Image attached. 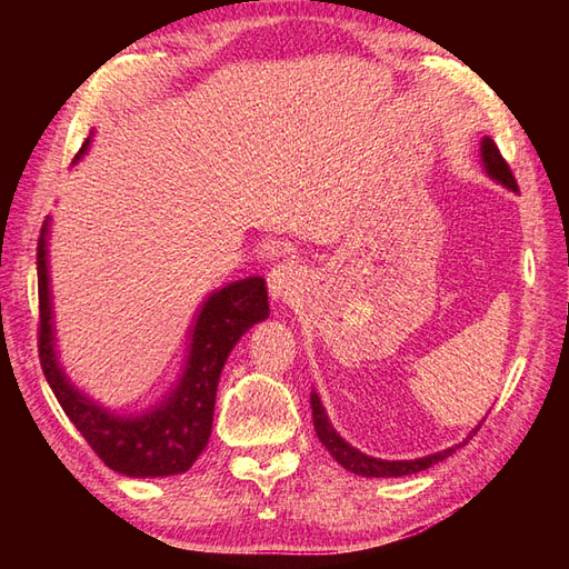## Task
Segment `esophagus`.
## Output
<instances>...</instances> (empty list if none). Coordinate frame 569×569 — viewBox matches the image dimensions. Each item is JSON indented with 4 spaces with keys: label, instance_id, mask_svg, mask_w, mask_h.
Returning a JSON list of instances; mask_svg holds the SVG:
<instances>
[{
    "label": "esophagus",
    "instance_id": "obj_1",
    "mask_svg": "<svg viewBox=\"0 0 569 569\" xmlns=\"http://www.w3.org/2000/svg\"><path fill=\"white\" fill-rule=\"evenodd\" d=\"M303 286V266L293 259H283L278 261L271 273H269V293L271 298H291L300 291Z\"/></svg>",
    "mask_w": 569,
    "mask_h": 569
}]
</instances>
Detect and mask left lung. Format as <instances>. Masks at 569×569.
Returning <instances> with one entry per match:
<instances>
[{
  "label": "left lung",
  "instance_id": "left-lung-1",
  "mask_svg": "<svg viewBox=\"0 0 569 569\" xmlns=\"http://www.w3.org/2000/svg\"><path fill=\"white\" fill-rule=\"evenodd\" d=\"M481 161H485L487 173H489L493 180H499V183H503L506 188L518 190V183H516V178H513V173H511L509 163H506V159L501 156L499 147H497V143H493L491 139L481 141ZM310 408H312V422H316V432H318L320 442H322L325 447H328V452H330L345 469L355 471V475H361V477H406V475H416V471H422V469H428V467H432V465L442 462L445 457H450V455L457 450V447H462V445L467 442V440H465L462 445L450 447V450H442V452H438V455H428V457H420V459H401V462H389V459L369 457V455H365V452L355 450L352 445H347V442L340 438V435H337V432L332 430L330 420H328V416H325V408H322V403H320V398H318L316 391L310 393ZM479 428H481V426H479ZM479 428H477V430H479ZM477 430H475V432H477ZM469 438H471V435H469Z\"/></svg>",
  "mask_w": 569,
  "mask_h": 569
}]
</instances>
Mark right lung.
Listing matches in <instances>:
<instances>
[{"label": "right lung", "instance_id": "obj_1", "mask_svg": "<svg viewBox=\"0 0 569 569\" xmlns=\"http://www.w3.org/2000/svg\"><path fill=\"white\" fill-rule=\"evenodd\" d=\"M84 139L76 159L88 151ZM39 266V359L60 408L72 426L92 447L102 462L127 477H168L188 471L200 457L212 432L214 393L224 361L237 340L253 322L269 316V291L259 276L229 283L212 293L192 325V345L188 367L173 393L139 418L107 413L80 391L72 389L60 371L53 330H51V296H48L46 266V224L36 249Z\"/></svg>", "mask_w": 569, "mask_h": 569}]
</instances>
